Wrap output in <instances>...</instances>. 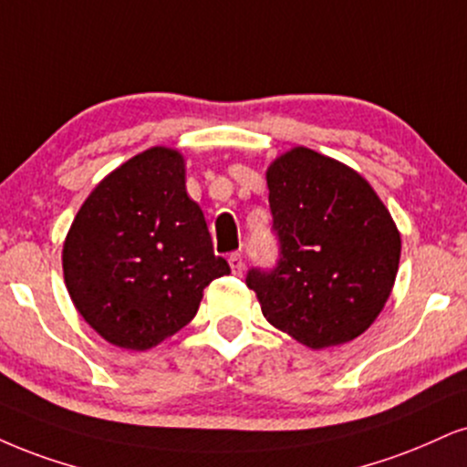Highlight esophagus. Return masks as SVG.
I'll use <instances>...</instances> for the list:
<instances>
[{
    "label": "esophagus",
    "mask_w": 467,
    "mask_h": 467,
    "mask_svg": "<svg viewBox=\"0 0 467 467\" xmlns=\"http://www.w3.org/2000/svg\"><path fill=\"white\" fill-rule=\"evenodd\" d=\"M229 266H232V270H234V275H240L244 270V257H243V253H232V255H229Z\"/></svg>",
    "instance_id": "obj_1"
}]
</instances>
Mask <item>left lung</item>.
<instances>
[{"label":"left lung","instance_id":"left-lung-1","mask_svg":"<svg viewBox=\"0 0 467 467\" xmlns=\"http://www.w3.org/2000/svg\"><path fill=\"white\" fill-rule=\"evenodd\" d=\"M275 266H251L270 325L309 348L361 336L392 292L399 229L364 177L312 149L296 147L266 172Z\"/></svg>","mask_w":467,"mask_h":467}]
</instances>
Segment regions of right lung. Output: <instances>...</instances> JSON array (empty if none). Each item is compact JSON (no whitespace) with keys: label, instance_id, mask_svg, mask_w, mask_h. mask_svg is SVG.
<instances>
[{"label":"right lung","instance_id":"right-lung-1","mask_svg":"<svg viewBox=\"0 0 467 467\" xmlns=\"http://www.w3.org/2000/svg\"><path fill=\"white\" fill-rule=\"evenodd\" d=\"M67 290L103 339L147 350L197 314L203 287L232 273L216 255L183 158L153 147L97 186L62 251Z\"/></svg>","mask_w":467,"mask_h":467}]
</instances>
